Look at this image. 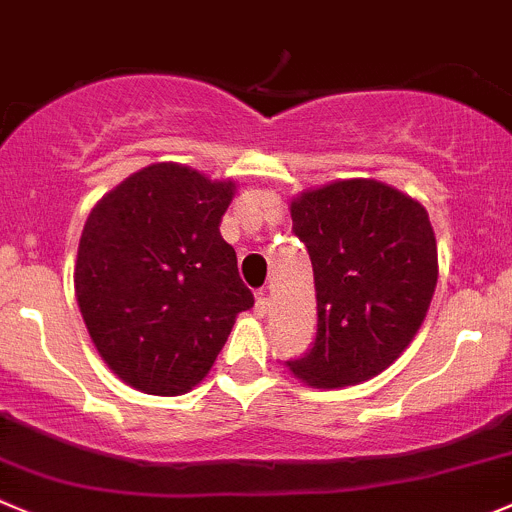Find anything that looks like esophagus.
<instances>
[{
    "label": "esophagus",
    "mask_w": 512,
    "mask_h": 512,
    "mask_svg": "<svg viewBox=\"0 0 512 512\" xmlns=\"http://www.w3.org/2000/svg\"><path fill=\"white\" fill-rule=\"evenodd\" d=\"M270 310H272V302L270 297H267V292L262 290L260 297H257V312H260V315H267Z\"/></svg>",
    "instance_id": "34e87169"
}]
</instances>
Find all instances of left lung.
Segmentation results:
<instances>
[{
	"mask_svg": "<svg viewBox=\"0 0 512 512\" xmlns=\"http://www.w3.org/2000/svg\"><path fill=\"white\" fill-rule=\"evenodd\" d=\"M292 230L310 252L315 345L290 360L307 388L360 385L413 342L438 285L428 210L377 180H335L290 202Z\"/></svg>",
	"mask_w": 512,
	"mask_h": 512,
	"instance_id": "1",
	"label": "left lung"
}]
</instances>
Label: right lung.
Instances as JSON below:
<instances>
[{
    "mask_svg": "<svg viewBox=\"0 0 512 512\" xmlns=\"http://www.w3.org/2000/svg\"><path fill=\"white\" fill-rule=\"evenodd\" d=\"M232 180L155 162L119 182L79 237L74 295L99 357L147 395L205 380L242 310L255 305L220 235Z\"/></svg>",
    "mask_w": 512,
    "mask_h": 512,
    "instance_id": "1",
    "label": "right lung"
}]
</instances>
